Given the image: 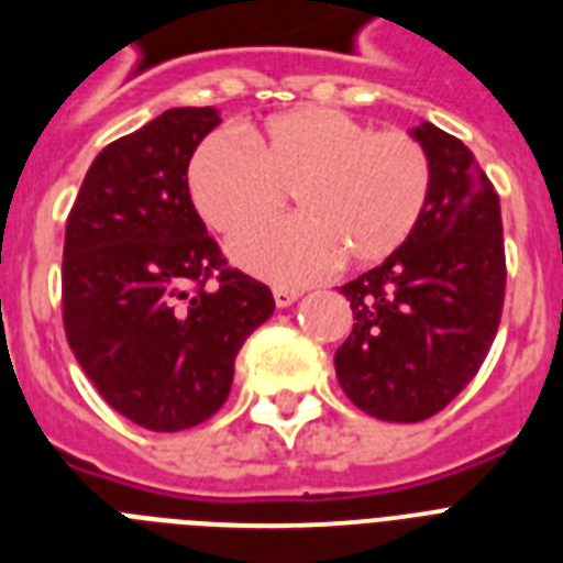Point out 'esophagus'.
<instances>
[{
	"label": "esophagus",
	"instance_id": "esophagus-1",
	"mask_svg": "<svg viewBox=\"0 0 563 563\" xmlns=\"http://www.w3.org/2000/svg\"><path fill=\"white\" fill-rule=\"evenodd\" d=\"M298 298H300L298 289H286V286H277V289H274V303H277L280 309L291 307Z\"/></svg>",
	"mask_w": 563,
	"mask_h": 563
}]
</instances>
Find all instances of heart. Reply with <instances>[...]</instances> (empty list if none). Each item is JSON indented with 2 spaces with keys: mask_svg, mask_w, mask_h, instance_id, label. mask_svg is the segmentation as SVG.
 Here are the masks:
<instances>
[{
  "mask_svg": "<svg viewBox=\"0 0 563 563\" xmlns=\"http://www.w3.org/2000/svg\"><path fill=\"white\" fill-rule=\"evenodd\" d=\"M432 189L427 148L406 131H374L333 108H298L263 131L212 136L189 163L201 219L239 233L272 219L291 192L300 216L230 245L242 268L274 283H309L339 260L374 265L415 233Z\"/></svg>",
  "mask_w": 563,
  "mask_h": 563,
  "instance_id": "b5f03b06",
  "label": "heart"
}]
</instances>
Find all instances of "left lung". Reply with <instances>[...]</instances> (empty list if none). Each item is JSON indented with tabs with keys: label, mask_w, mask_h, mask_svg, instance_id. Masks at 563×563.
Segmentation results:
<instances>
[{
	"label": "left lung",
	"mask_w": 563,
	"mask_h": 563,
	"mask_svg": "<svg viewBox=\"0 0 563 563\" xmlns=\"http://www.w3.org/2000/svg\"><path fill=\"white\" fill-rule=\"evenodd\" d=\"M411 136L432 163L427 210L402 247L342 286L356 324L335 351L347 400L394 423L432 418L471 383L506 298L497 189L462 140L432 122Z\"/></svg>",
	"instance_id": "left-lung-1"
}]
</instances>
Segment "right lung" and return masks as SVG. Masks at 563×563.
Listing matches in <instances>:
<instances>
[{
	"label": "right lung",
	"instance_id": "add662e5",
	"mask_svg": "<svg viewBox=\"0 0 563 563\" xmlns=\"http://www.w3.org/2000/svg\"><path fill=\"white\" fill-rule=\"evenodd\" d=\"M219 122L216 108H172L110 143L66 219V342L101 397L152 432L212 418L239 347L274 312L189 198V161Z\"/></svg>",
	"mask_w": 563,
	"mask_h": 563
}]
</instances>
